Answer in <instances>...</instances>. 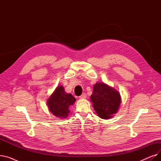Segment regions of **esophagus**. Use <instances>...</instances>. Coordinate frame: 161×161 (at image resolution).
Wrapping results in <instances>:
<instances>
[{"mask_svg":"<svg viewBox=\"0 0 161 161\" xmlns=\"http://www.w3.org/2000/svg\"><path fill=\"white\" fill-rule=\"evenodd\" d=\"M86 97H87V95H86V93H85V92H83V93L81 96H80V98H81V99L86 98Z\"/></svg>","mask_w":161,"mask_h":161,"instance_id":"1","label":"esophagus"}]
</instances>
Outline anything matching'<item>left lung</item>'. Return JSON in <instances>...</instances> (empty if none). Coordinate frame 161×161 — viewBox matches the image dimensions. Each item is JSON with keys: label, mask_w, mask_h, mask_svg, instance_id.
<instances>
[{"label": "left lung", "mask_w": 161, "mask_h": 161, "mask_svg": "<svg viewBox=\"0 0 161 161\" xmlns=\"http://www.w3.org/2000/svg\"><path fill=\"white\" fill-rule=\"evenodd\" d=\"M94 109L102 119H109L117 113L121 104L120 93L104 83H97L91 96Z\"/></svg>", "instance_id": "left-lung-1"}]
</instances>
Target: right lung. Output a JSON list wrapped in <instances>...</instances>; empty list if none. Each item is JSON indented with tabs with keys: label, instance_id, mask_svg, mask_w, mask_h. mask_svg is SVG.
<instances>
[{
	"label": "right lung",
	"instance_id": "obj_1",
	"mask_svg": "<svg viewBox=\"0 0 161 161\" xmlns=\"http://www.w3.org/2000/svg\"><path fill=\"white\" fill-rule=\"evenodd\" d=\"M75 98L66 93L62 86L57 87L47 101L48 108L54 115L58 118H66L70 113L69 107L74 104Z\"/></svg>",
	"mask_w": 161,
	"mask_h": 161
}]
</instances>
